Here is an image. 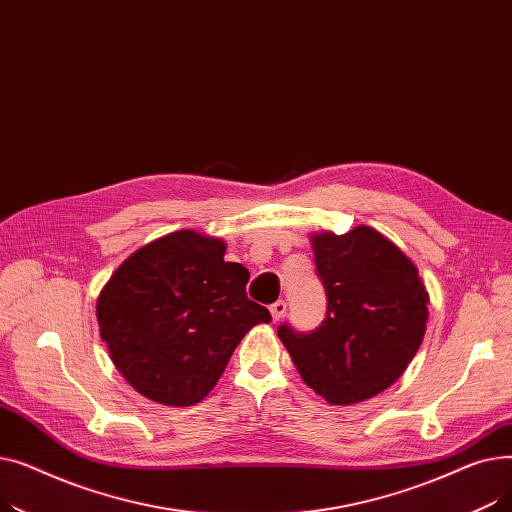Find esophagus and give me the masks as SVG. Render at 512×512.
I'll return each instance as SVG.
<instances>
[{
  "instance_id": "1",
  "label": "esophagus",
  "mask_w": 512,
  "mask_h": 512,
  "mask_svg": "<svg viewBox=\"0 0 512 512\" xmlns=\"http://www.w3.org/2000/svg\"><path fill=\"white\" fill-rule=\"evenodd\" d=\"M270 313H272V319L274 321H280L286 313V303L284 301H276L272 307H270Z\"/></svg>"
}]
</instances>
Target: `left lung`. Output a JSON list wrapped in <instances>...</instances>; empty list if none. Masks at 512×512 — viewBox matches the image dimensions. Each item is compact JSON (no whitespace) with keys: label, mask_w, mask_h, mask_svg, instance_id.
<instances>
[{"label":"left lung","mask_w":512,"mask_h":512,"mask_svg":"<svg viewBox=\"0 0 512 512\" xmlns=\"http://www.w3.org/2000/svg\"><path fill=\"white\" fill-rule=\"evenodd\" d=\"M328 311L309 334L278 328L303 382L330 405H355L390 388L417 355L427 290L415 263L369 226L311 236Z\"/></svg>","instance_id":"left-lung-1"}]
</instances>
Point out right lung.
<instances>
[{
  "mask_svg": "<svg viewBox=\"0 0 512 512\" xmlns=\"http://www.w3.org/2000/svg\"><path fill=\"white\" fill-rule=\"evenodd\" d=\"M224 253L222 238L178 230L134 251L99 294V334L116 369L159 405H197L245 334L272 321L247 299V267Z\"/></svg>",
  "mask_w": 512,
  "mask_h": 512,
  "instance_id": "add662e5",
  "label": "right lung"
}]
</instances>
